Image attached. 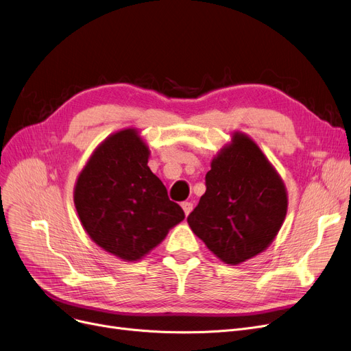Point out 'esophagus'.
I'll list each match as a JSON object with an SVG mask.
<instances>
[{
    "mask_svg": "<svg viewBox=\"0 0 351 351\" xmlns=\"http://www.w3.org/2000/svg\"><path fill=\"white\" fill-rule=\"evenodd\" d=\"M181 207H183L186 216H189V215L191 213V210H193V203H190V202H184L183 204H181Z\"/></svg>",
    "mask_w": 351,
    "mask_h": 351,
    "instance_id": "1",
    "label": "esophagus"
}]
</instances>
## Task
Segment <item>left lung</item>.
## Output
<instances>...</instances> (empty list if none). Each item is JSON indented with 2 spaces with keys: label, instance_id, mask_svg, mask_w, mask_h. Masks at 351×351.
<instances>
[{
  "label": "left lung",
  "instance_id": "obj_1",
  "mask_svg": "<svg viewBox=\"0 0 351 351\" xmlns=\"http://www.w3.org/2000/svg\"><path fill=\"white\" fill-rule=\"evenodd\" d=\"M210 167L206 193L187 221L221 262L239 265L274 242L287 216V189L259 145L239 131Z\"/></svg>",
  "mask_w": 351,
  "mask_h": 351
}]
</instances>
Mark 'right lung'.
Segmentation results:
<instances>
[{
    "label": "right lung",
    "instance_id": "right-lung-1",
    "mask_svg": "<svg viewBox=\"0 0 351 351\" xmlns=\"http://www.w3.org/2000/svg\"><path fill=\"white\" fill-rule=\"evenodd\" d=\"M149 148L123 128L95 148L79 173L73 202L90 239L125 262L143 259L184 219L148 167Z\"/></svg>",
    "mask_w": 351,
    "mask_h": 351
}]
</instances>
